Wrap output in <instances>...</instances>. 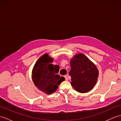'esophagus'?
<instances>
[{
	"instance_id": "obj_1",
	"label": "esophagus",
	"mask_w": 121,
	"mask_h": 121,
	"mask_svg": "<svg viewBox=\"0 0 121 121\" xmlns=\"http://www.w3.org/2000/svg\"><path fill=\"white\" fill-rule=\"evenodd\" d=\"M68 75H65V80H68Z\"/></svg>"
}]
</instances>
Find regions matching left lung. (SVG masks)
Masks as SVG:
<instances>
[{"label": "left lung", "mask_w": 121, "mask_h": 121, "mask_svg": "<svg viewBox=\"0 0 121 121\" xmlns=\"http://www.w3.org/2000/svg\"><path fill=\"white\" fill-rule=\"evenodd\" d=\"M71 84L76 91L85 93L91 91L96 84L98 70L94 64L83 54L75 55L70 62Z\"/></svg>", "instance_id": "left-lung-1"}]
</instances>
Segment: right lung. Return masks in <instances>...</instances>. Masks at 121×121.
<instances>
[{
	"instance_id": "add662e5",
	"label": "right lung",
	"mask_w": 121,
	"mask_h": 121,
	"mask_svg": "<svg viewBox=\"0 0 121 121\" xmlns=\"http://www.w3.org/2000/svg\"><path fill=\"white\" fill-rule=\"evenodd\" d=\"M53 59L45 54L38 59L33 68L32 79L35 85L40 91L48 95L52 94L65 78L57 74L59 66L51 64Z\"/></svg>"
}]
</instances>
